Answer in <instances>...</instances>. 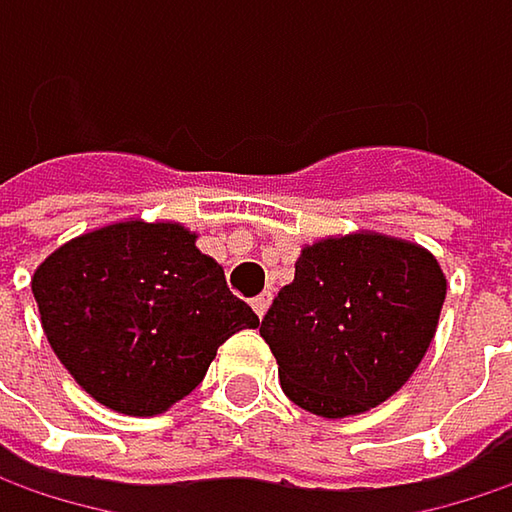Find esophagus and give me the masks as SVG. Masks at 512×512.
Instances as JSON below:
<instances>
[{
  "instance_id": "esophagus-1",
  "label": "esophagus",
  "mask_w": 512,
  "mask_h": 512,
  "mask_svg": "<svg viewBox=\"0 0 512 512\" xmlns=\"http://www.w3.org/2000/svg\"><path fill=\"white\" fill-rule=\"evenodd\" d=\"M269 305H272V293H260L252 299V308H255V314L263 320L266 317V311H269Z\"/></svg>"
}]
</instances>
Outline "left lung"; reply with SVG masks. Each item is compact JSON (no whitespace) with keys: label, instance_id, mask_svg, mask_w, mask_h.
Listing matches in <instances>:
<instances>
[{"label":"left lung","instance_id":"8db88e82","mask_svg":"<svg viewBox=\"0 0 512 512\" xmlns=\"http://www.w3.org/2000/svg\"><path fill=\"white\" fill-rule=\"evenodd\" d=\"M448 278L424 246L353 231L302 249L296 278L260 323L284 394L350 418L397 394L427 353Z\"/></svg>","mask_w":512,"mask_h":512}]
</instances>
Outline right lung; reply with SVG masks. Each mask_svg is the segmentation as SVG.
<instances>
[{
  "instance_id": "1",
  "label": "right lung",
  "mask_w": 512,
  "mask_h": 512,
  "mask_svg": "<svg viewBox=\"0 0 512 512\" xmlns=\"http://www.w3.org/2000/svg\"><path fill=\"white\" fill-rule=\"evenodd\" d=\"M180 222L124 219L44 257L32 293L52 353L100 406L154 418L183 400L216 350L257 314Z\"/></svg>"
}]
</instances>
